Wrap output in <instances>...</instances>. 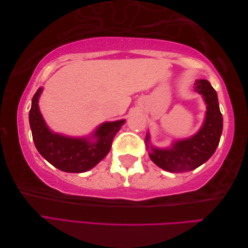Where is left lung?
I'll use <instances>...</instances> for the list:
<instances>
[{
  "label": "left lung",
  "instance_id": "obj_1",
  "mask_svg": "<svg viewBox=\"0 0 248 248\" xmlns=\"http://www.w3.org/2000/svg\"><path fill=\"white\" fill-rule=\"evenodd\" d=\"M195 91L202 94L207 104V113L202 129L194 136L177 140L171 148L159 149L152 146L147 133L145 144L149 156L155 165L170 172L195 170L207 162L217 150L223 131V116L219 110L217 93L207 80L195 83Z\"/></svg>",
  "mask_w": 248,
  "mask_h": 248
}]
</instances>
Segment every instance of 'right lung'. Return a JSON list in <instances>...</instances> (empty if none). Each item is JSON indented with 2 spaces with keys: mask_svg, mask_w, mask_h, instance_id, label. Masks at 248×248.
Listing matches in <instances>:
<instances>
[{
  "mask_svg": "<svg viewBox=\"0 0 248 248\" xmlns=\"http://www.w3.org/2000/svg\"><path fill=\"white\" fill-rule=\"evenodd\" d=\"M39 88L31 99L30 125L37 150L50 164L66 172H84L92 170L108 154L112 141L124 120L104 123L94 131V141L73 139L53 133L46 127L38 108Z\"/></svg>",
  "mask_w": 248,
  "mask_h": 248,
  "instance_id": "add662e5",
  "label": "right lung"
}]
</instances>
